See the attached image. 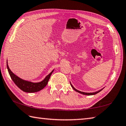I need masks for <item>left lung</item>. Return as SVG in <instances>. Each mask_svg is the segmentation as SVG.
Listing matches in <instances>:
<instances>
[{"label": "left lung", "instance_id": "8db88e82", "mask_svg": "<svg viewBox=\"0 0 126 126\" xmlns=\"http://www.w3.org/2000/svg\"><path fill=\"white\" fill-rule=\"evenodd\" d=\"M70 85H71V87H72V88H73V89L75 91H76V92H78V93H81V94H84V95H94V94H97V93H99V92H100V91L103 90V89H101L100 90L98 91H97V92H93V93H86V92H81V91H79V90H76V89H75V88L74 87V86L72 85V84H71V83H70Z\"/></svg>", "mask_w": 126, "mask_h": 126}]
</instances>
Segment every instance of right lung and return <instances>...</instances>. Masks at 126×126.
Here are the masks:
<instances>
[{
  "label": "right lung",
  "mask_w": 126,
  "mask_h": 126,
  "mask_svg": "<svg viewBox=\"0 0 126 126\" xmlns=\"http://www.w3.org/2000/svg\"><path fill=\"white\" fill-rule=\"evenodd\" d=\"M7 68L8 70L9 75L10 76L11 79L14 81V83L17 85V87L23 91V92L27 93H34L38 91L41 90L42 89L45 87L48 83V81L50 79V76L53 73L54 70H53L51 72L47 75L44 79L39 82H32L31 81H28L26 80H24L22 79L19 78L18 76L12 72L11 70L7 64Z\"/></svg>",
  "instance_id": "1"
}]
</instances>
